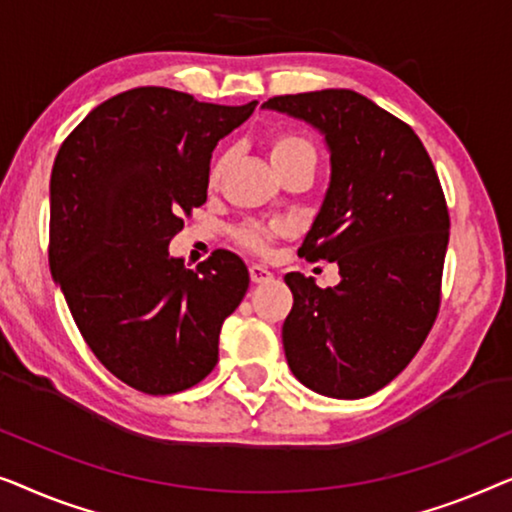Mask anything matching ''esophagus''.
<instances>
[{
    "mask_svg": "<svg viewBox=\"0 0 512 512\" xmlns=\"http://www.w3.org/2000/svg\"><path fill=\"white\" fill-rule=\"evenodd\" d=\"M273 278V273L266 269V266H262V264H253L250 266V280H253V283L257 285V283H269V280Z\"/></svg>",
    "mask_w": 512,
    "mask_h": 512,
    "instance_id": "1",
    "label": "esophagus"
}]
</instances>
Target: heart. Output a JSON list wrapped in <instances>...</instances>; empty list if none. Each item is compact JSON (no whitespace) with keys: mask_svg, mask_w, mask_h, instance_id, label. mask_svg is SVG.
<instances>
[{"mask_svg":"<svg viewBox=\"0 0 512 512\" xmlns=\"http://www.w3.org/2000/svg\"><path fill=\"white\" fill-rule=\"evenodd\" d=\"M266 150H269V157L273 167L278 169V174H283V171L290 167H297V164H311L315 169V162H318V148H315V143L308 139L306 134L297 132V129H278V132L269 134V139H266ZM227 162V155H218L213 160L211 169H208V183H211V187L220 183V178L227 169ZM283 232V225L248 220L234 229V241L250 250V253L262 255Z\"/></svg>","mask_w":512,"mask_h":512,"instance_id":"heart-1","label":"heart"}]
</instances>
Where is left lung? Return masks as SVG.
Segmentation results:
<instances>
[{
    "label": "left lung",
    "instance_id": "obj_1",
    "mask_svg": "<svg viewBox=\"0 0 512 512\" xmlns=\"http://www.w3.org/2000/svg\"><path fill=\"white\" fill-rule=\"evenodd\" d=\"M266 109L325 132L331 183L299 257L338 264L322 290L287 273V364L311 390L362 399L406 369L441 308L450 213L413 127L352 90L278 95Z\"/></svg>",
    "mask_w": 512,
    "mask_h": 512
}]
</instances>
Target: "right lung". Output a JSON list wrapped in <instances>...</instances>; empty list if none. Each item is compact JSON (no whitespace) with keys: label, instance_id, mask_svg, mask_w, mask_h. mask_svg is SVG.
Listing matches in <instances>:
<instances>
[{"label":"right lung","instance_id":"obj_1","mask_svg":"<svg viewBox=\"0 0 512 512\" xmlns=\"http://www.w3.org/2000/svg\"><path fill=\"white\" fill-rule=\"evenodd\" d=\"M255 106L134 88L85 115L57 150L50 273L88 348L143 394L201 383L218 364L222 322L248 290L246 264L229 250L187 269L167 248L206 201L213 148Z\"/></svg>","mask_w":512,"mask_h":512}]
</instances>
